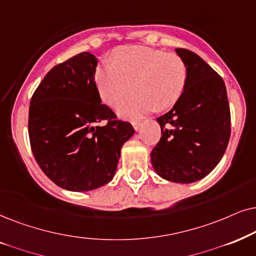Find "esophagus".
I'll return each mask as SVG.
<instances>
[{
    "instance_id": "1",
    "label": "esophagus",
    "mask_w": 256,
    "mask_h": 256,
    "mask_svg": "<svg viewBox=\"0 0 256 256\" xmlns=\"http://www.w3.org/2000/svg\"><path fill=\"white\" fill-rule=\"evenodd\" d=\"M132 126H134V128L136 131H138L139 128H140V126H142V122L134 120V122H132Z\"/></svg>"
}]
</instances>
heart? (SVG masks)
Segmentation results:
<instances>
[{
    "label": "heart",
    "instance_id": "b5f03b06",
    "mask_svg": "<svg viewBox=\"0 0 256 256\" xmlns=\"http://www.w3.org/2000/svg\"><path fill=\"white\" fill-rule=\"evenodd\" d=\"M114 64L97 68L94 80L102 100L114 106L131 91L136 92L118 105L122 118H139L153 110L174 105L185 88L186 64L176 54L140 46H119L112 52Z\"/></svg>",
    "mask_w": 256,
    "mask_h": 256
}]
</instances>
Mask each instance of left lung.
I'll use <instances>...</instances> for the list:
<instances>
[{
    "mask_svg": "<svg viewBox=\"0 0 256 256\" xmlns=\"http://www.w3.org/2000/svg\"><path fill=\"white\" fill-rule=\"evenodd\" d=\"M176 52L186 64V85L174 106L156 118L162 138L151 162L162 179L190 184L220 162L230 142V112L222 78L192 51Z\"/></svg>",
    "mask_w": 256,
    "mask_h": 256,
    "instance_id": "obj_1",
    "label": "left lung"
}]
</instances>
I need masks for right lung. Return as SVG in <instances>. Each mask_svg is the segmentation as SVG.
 Here are the masks:
<instances>
[{
    "label": "right lung",
    "instance_id": "add662e5",
    "mask_svg": "<svg viewBox=\"0 0 256 256\" xmlns=\"http://www.w3.org/2000/svg\"><path fill=\"white\" fill-rule=\"evenodd\" d=\"M97 58L82 52L54 66L32 94L29 139L37 164L64 190L86 192L114 179L122 146L134 134L102 104Z\"/></svg>",
    "mask_w": 256,
    "mask_h": 256
}]
</instances>
